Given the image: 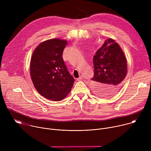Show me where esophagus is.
Wrapping results in <instances>:
<instances>
[{
    "label": "esophagus",
    "mask_w": 151,
    "mask_h": 151,
    "mask_svg": "<svg viewBox=\"0 0 151 151\" xmlns=\"http://www.w3.org/2000/svg\"><path fill=\"white\" fill-rule=\"evenodd\" d=\"M82 78H83L82 76V75H81V76H79V78L77 79V80H78V81H81V80Z\"/></svg>",
    "instance_id": "esophagus-1"
}]
</instances>
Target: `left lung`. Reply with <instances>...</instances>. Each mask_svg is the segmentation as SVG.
I'll return each mask as SVG.
<instances>
[{"instance_id":"obj_1","label":"left lung","mask_w":151,"mask_h":151,"mask_svg":"<svg viewBox=\"0 0 151 151\" xmlns=\"http://www.w3.org/2000/svg\"><path fill=\"white\" fill-rule=\"evenodd\" d=\"M93 64L91 86L96 94L100 97L116 94L127 73V60L118 43L111 38L106 40L94 55Z\"/></svg>"}]
</instances>
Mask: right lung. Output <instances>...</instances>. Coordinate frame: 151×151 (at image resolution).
<instances>
[{"instance_id": "obj_1", "label": "right lung", "mask_w": 151, "mask_h": 151, "mask_svg": "<svg viewBox=\"0 0 151 151\" xmlns=\"http://www.w3.org/2000/svg\"><path fill=\"white\" fill-rule=\"evenodd\" d=\"M67 40L52 39L40 44L30 61L31 78L37 92L52 101H60L71 91L75 82L63 59Z\"/></svg>"}]
</instances>
